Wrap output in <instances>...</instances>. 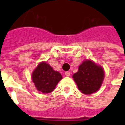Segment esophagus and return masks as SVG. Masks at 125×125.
Segmentation results:
<instances>
[{
    "label": "esophagus",
    "instance_id": "34e87169",
    "mask_svg": "<svg viewBox=\"0 0 125 125\" xmlns=\"http://www.w3.org/2000/svg\"><path fill=\"white\" fill-rule=\"evenodd\" d=\"M65 75L66 76H70V72H65Z\"/></svg>",
    "mask_w": 125,
    "mask_h": 125
}]
</instances>
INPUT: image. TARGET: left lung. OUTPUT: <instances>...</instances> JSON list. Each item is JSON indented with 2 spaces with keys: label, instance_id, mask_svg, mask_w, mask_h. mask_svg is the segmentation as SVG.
<instances>
[{
  "label": "left lung",
  "instance_id": "left-lung-1",
  "mask_svg": "<svg viewBox=\"0 0 125 125\" xmlns=\"http://www.w3.org/2000/svg\"><path fill=\"white\" fill-rule=\"evenodd\" d=\"M104 78L102 67L90 60L84 61L79 66L78 71L73 75V78L78 89L84 94H91L99 89Z\"/></svg>",
  "mask_w": 125,
  "mask_h": 125
}]
</instances>
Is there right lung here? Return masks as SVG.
<instances>
[{
	"instance_id": "right-lung-1",
	"label": "right lung",
	"mask_w": 125,
	"mask_h": 125,
	"mask_svg": "<svg viewBox=\"0 0 125 125\" xmlns=\"http://www.w3.org/2000/svg\"><path fill=\"white\" fill-rule=\"evenodd\" d=\"M62 79L61 73L45 62L39 63L32 73V80L37 90L43 93L52 92Z\"/></svg>"
}]
</instances>
